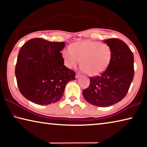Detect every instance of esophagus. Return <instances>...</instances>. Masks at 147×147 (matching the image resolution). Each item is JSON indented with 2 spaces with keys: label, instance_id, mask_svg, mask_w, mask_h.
Listing matches in <instances>:
<instances>
[{
  "label": "esophagus",
  "instance_id": "1",
  "mask_svg": "<svg viewBox=\"0 0 147 147\" xmlns=\"http://www.w3.org/2000/svg\"><path fill=\"white\" fill-rule=\"evenodd\" d=\"M80 74H79V73H76V76H75V77H76V78H80Z\"/></svg>",
  "mask_w": 147,
  "mask_h": 147
}]
</instances>
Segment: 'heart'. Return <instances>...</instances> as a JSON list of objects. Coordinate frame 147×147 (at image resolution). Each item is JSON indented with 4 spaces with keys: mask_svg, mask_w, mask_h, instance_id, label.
<instances>
[{
    "mask_svg": "<svg viewBox=\"0 0 147 147\" xmlns=\"http://www.w3.org/2000/svg\"><path fill=\"white\" fill-rule=\"evenodd\" d=\"M65 65L76 67L80 60L82 70L91 76L103 73L112 58V51L109 45L99 41L86 40L71 44L69 49L62 52Z\"/></svg>",
    "mask_w": 147,
    "mask_h": 147,
    "instance_id": "heart-1",
    "label": "heart"
}]
</instances>
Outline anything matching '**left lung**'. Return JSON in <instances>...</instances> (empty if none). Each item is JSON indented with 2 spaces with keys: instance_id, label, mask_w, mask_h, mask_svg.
<instances>
[{
  "instance_id": "8db88e82",
  "label": "left lung",
  "mask_w": 147,
  "mask_h": 147,
  "mask_svg": "<svg viewBox=\"0 0 147 147\" xmlns=\"http://www.w3.org/2000/svg\"><path fill=\"white\" fill-rule=\"evenodd\" d=\"M112 51V58L100 75L90 77V85L84 89L85 100L98 107H108L124 98L134 76V54L123 41L105 39Z\"/></svg>"
}]
</instances>
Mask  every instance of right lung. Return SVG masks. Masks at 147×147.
Here are the masks:
<instances>
[{
	"label": "right lung",
	"instance_id": "right-lung-1",
	"mask_svg": "<svg viewBox=\"0 0 147 147\" xmlns=\"http://www.w3.org/2000/svg\"><path fill=\"white\" fill-rule=\"evenodd\" d=\"M64 42L30 39L20 50L16 76L21 93L36 104L48 105L61 100L66 84L76 73L64 65L60 51Z\"/></svg>",
	"mask_w": 147,
	"mask_h": 147
}]
</instances>
